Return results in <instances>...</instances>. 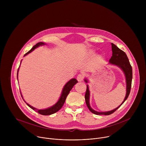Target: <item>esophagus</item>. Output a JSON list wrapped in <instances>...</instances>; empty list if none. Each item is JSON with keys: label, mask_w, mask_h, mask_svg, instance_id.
Returning <instances> with one entry per match:
<instances>
[{"label": "esophagus", "mask_w": 146, "mask_h": 146, "mask_svg": "<svg viewBox=\"0 0 146 146\" xmlns=\"http://www.w3.org/2000/svg\"><path fill=\"white\" fill-rule=\"evenodd\" d=\"M84 76L82 74H78L77 77V80L78 81H81L84 80Z\"/></svg>", "instance_id": "1"}]
</instances>
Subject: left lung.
<instances>
[{"mask_svg": "<svg viewBox=\"0 0 146 146\" xmlns=\"http://www.w3.org/2000/svg\"><path fill=\"white\" fill-rule=\"evenodd\" d=\"M111 48H112V56L109 60L110 64L113 65H117L119 66L124 72L125 75L126 77V82H127V94L125 98L123 101L121 103V105L117 108L116 109L108 112H98L94 110L90 105V91L88 88V86H87V90L85 94V100L87 104V106L88 109L92 113L96 115H110L115 111L122 105L124 103V102L128 98L132 86V68L130 64L128 58L124 51L120 50L118 47H117L115 44L111 43ZM85 81L87 82V80H85Z\"/></svg>", "mask_w": 146, "mask_h": 146, "instance_id": "left-lung-1", "label": "left lung"}]
</instances>
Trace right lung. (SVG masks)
Listing matches in <instances>:
<instances>
[{"mask_svg": "<svg viewBox=\"0 0 146 146\" xmlns=\"http://www.w3.org/2000/svg\"><path fill=\"white\" fill-rule=\"evenodd\" d=\"M44 43H42V42H39L38 43H37L36 45H35L30 51H29L28 52H27L24 56L27 55V54H28L29 53H30L31 52H32L33 50H34L36 47L40 46H41V45H43ZM19 69V68H18ZM18 71H17V75H18ZM77 82H78L77 80L76 79V78H73V79H71L69 81H68L66 84H65V86H64V89H63V91H62V94H61V96L58 100V102L55 104V105L48 109H44V110H37L35 108H34L33 107L31 106V105H28V103H26L27 104V105L30 107L33 110H35V111L36 112H37L38 113L41 114V115H51V114H52L56 112H57L58 111H59L61 108L63 106L65 102V100L66 99V97L68 95V94H69V92L70 91V90L72 89V88L73 87V86H74V84H76Z\"/></svg>", "mask_w": 146, "mask_h": 146, "instance_id": "right-lung-1", "label": "right lung"}]
</instances>
